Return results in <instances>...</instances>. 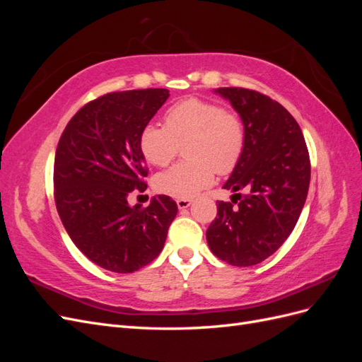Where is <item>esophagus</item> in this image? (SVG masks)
I'll use <instances>...</instances> for the list:
<instances>
[{"label":"esophagus","instance_id":"esophagus-1","mask_svg":"<svg viewBox=\"0 0 362 362\" xmlns=\"http://www.w3.org/2000/svg\"><path fill=\"white\" fill-rule=\"evenodd\" d=\"M192 202H193L192 199H178L177 205H178L180 210H184V208H189L192 205Z\"/></svg>","mask_w":362,"mask_h":362}]
</instances>
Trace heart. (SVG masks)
<instances>
[{
    "instance_id": "1",
    "label": "heart",
    "mask_w": 362,
    "mask_h": 362,
    "mask_svg": "<svg viewBox=\"0 0 362 362\" xmlns=\"http://www.w3.org/2000/svg\"><path fill=\"white\" fill-rule=\"evenodd\" d=\"M245 125L238 115L199 100L187 98L168 108L164 127L146 124L139 136L141 156L154 166H166L184 146V160L154 178L157 192L189 199L214 180L229 173L242 158Z\"/></svg>"
}]
</instances>
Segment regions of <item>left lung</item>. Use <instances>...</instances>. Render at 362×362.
<instances>
[{"mask_svg": "<svg viewBox=\"0 0 362 362\" xmlns=\"http://www.w3.org/2000/svg\"><path fill=\"white\" fill-rule=\"evenodd\" d=\"M245 125V149L223 189L246 194L217 204L206 229L213 254L247 267L269 258L294 229L308 194L311 164L300 127L279 103L255 90L221 87Z\"/></svg>", "mask_w": 362, "mask_h": 362, "instance_id": "8db88e82", "label": "left lung"}]
</instances>
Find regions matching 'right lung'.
I'll use <instances>...</instances> for the list:
<instances>
[{"instance_id": "1", "label": "right lung", "mask_w": 362, "mask_h": 362, "mask_svg": "<svg viewBox=\"0 0 362 362\" xmlns=\"http://www.w3.org/2000/svg\"><path fill=\"white\" fill-rule=\"evenodd\" d=\"M169 98L168 89L107 93L75 113L54 160V198L74 245L96 266L133 273L156 259L178 213L166 194L128 204L148 175L139 136Z\"/></svg>"}]
</instances>
